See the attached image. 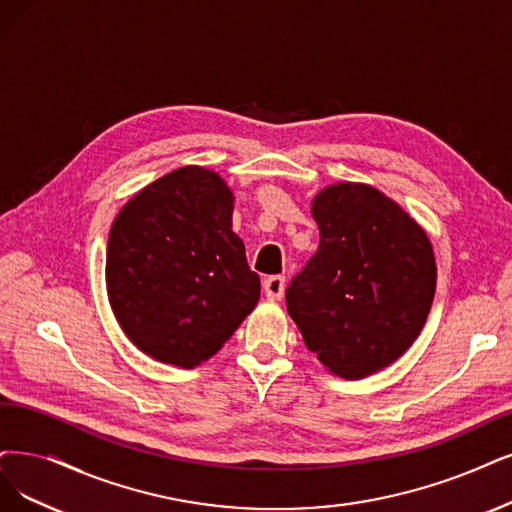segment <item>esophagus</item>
Wrapping results in <instances>:
<instances>
[{
  "mask_svg": "<svg viewBox=\"0 0 512 512\" xmlns=\"http://www.w3.org/2000/svg\"><path fill=\"white\" fill-rule=\"evenodd\" d=\"M263 293H266L268 299L278 301L285 295V278L282 276H268L263 280Z\"/></svg>",
  "mask_w": 512,
  "mask_h": 512,
  "instance_id": "obj_1",
  "label": "esophagus"
}]
</instances>
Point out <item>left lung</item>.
<instances>
[{"label":"left lung","instance_id":"left-lung-1","mask_svg":"<svg viewBox=\"0 0 512 512\" xmlns=\"http://www.w3.org/2000/svg\"><path fill=\"white\" fill-rule=\"evenodd\" d=\"M320 244L287 289L310 352L337 377L361 380L418 339L437 289L430 238L380 189L342 181L314 196Z\"/></svg>","mask_w":512,"mask_h":512}]
</instances>
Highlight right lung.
<instances>
[{"instance_id":"right-lung-1","label":"right lung","mask_w":512,"mask_h":512,"mask_svg":"<svg viewBox=\"0 0 512 512\" xmlns=\"http://www.w3.org/2000/svg\"><path fill=\"white\" fill-rule=\"evenodd\" d=\"M234 194L183 166L132 196L111 225L107 297L126 337L154 361L192 369L217 354L259 301V276L232 232Z\"/></svg>"}]
</instances>
